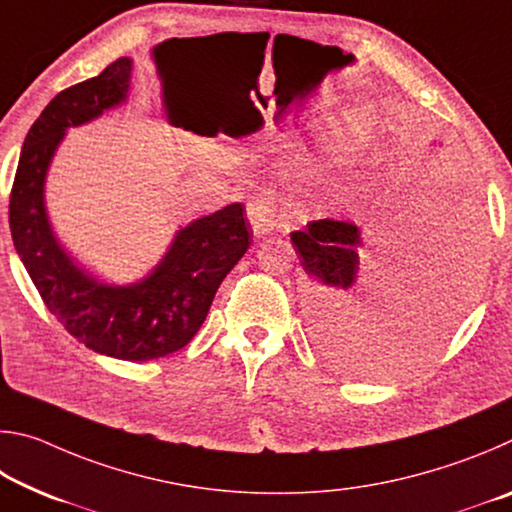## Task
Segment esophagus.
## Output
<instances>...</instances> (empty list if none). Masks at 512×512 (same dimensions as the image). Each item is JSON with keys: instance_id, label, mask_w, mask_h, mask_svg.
Returning <instances> with one entry per match:
<instances>
[{"instance_id": "34e87169", "label": "esophagus", "mask_w": 512, "mask_h": 512, "mask_svg": "<svg viewBox=\"0 0 512 512\" xmlns=\"http://www.w3.org/2000/svg\"><path fill=\"white\" fill-rule=\"evenodd\" d=\"M248 219L250 225H253V232L255 237H262L268 235L275 225H277V214H275V203L271 196L266 194H257L248 201Z\"/></svg>"}]
</instances>
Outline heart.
<instances>
[{"label": "heart", "instance_id": "b5f03b06", "mask_svg": "<svg viewBox=\"0 0 512 512\" xmlns=\"http://www.w3.org/2000/svg\"><path fill=\"white\" fill-rule=\"evenodd\" d=\"M336 142H341V146H348L352 142V131L348 126L339 128V135H336Z\"/></svg>", "mask_w": 512, "mask_h": 512}]
</instances>
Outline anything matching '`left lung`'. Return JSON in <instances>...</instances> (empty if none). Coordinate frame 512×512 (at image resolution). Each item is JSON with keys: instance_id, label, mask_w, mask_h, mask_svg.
I'll return each instance as SVG.
<instances>
[{"instance_id": "left-lung-1", "label": "left lung", "mask_w": 512, "mask_h": 512, "mask_svg": "<svg viewBox=\"0 0 512 512\" xmlns=\"http://www.w3.org/2000/svg\"><path fill=\"white\" fill-rule=\"evenodd\" d=\"M458 205V239L433 277L431 296L406 325L384 332L372 327V293L359 253L361 235L350 221L318 219L291 232L307 273V316L311 339L327 359L357 377L393 375L418 366L443 343L467 305V273L479 250L481 216L472 194L452 198Z\"/></svg>"}]
</instances>
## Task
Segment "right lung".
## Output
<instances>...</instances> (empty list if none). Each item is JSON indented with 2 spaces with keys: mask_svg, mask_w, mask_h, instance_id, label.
Here are the masks:
<instances>
[{
  "mask_svg": "<svg viewBox=\"0 0 512 512\" xmlns=\"http://www.w3.org/2000/svg\"><path fill=\"white\" fill-rule=\"evenodd\" d=\"M131 69V58H117L94 79L58 92L40 112L17 162L8 225L42 302L76 341L106 357L151 361L194 339L253 232L244 205H225L180 230L155 271L131 287L97 282L58 246L42 198L51 155L69 126L85 124L126 99Z\"/></svg>",
  "mask_w": 512,
  "mask_h": 512,
  "instance_id": "1",
  "label": "right lung"
}]
</instances>
